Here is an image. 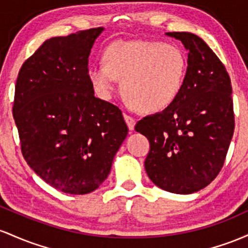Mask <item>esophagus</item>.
Listing matches in <instances>:
<instances>
[{"instance_id": "34e87169", "label": "esophagus", "mask_w": 248, "mask_h": 248, "mask_svg": "<svg viewBox=\"0 0 248 248\" xmlns=\"http://www.w3.org/2000/svg\"><path fill=\"white\" fill-rule=\"evenodd\" d=\"M124 119H125V122H126L127 126H129V129H130V130H133V129H135L136 119L133 118L132 116L127 115V113H124Z\"/></svg>"}]
</instances>
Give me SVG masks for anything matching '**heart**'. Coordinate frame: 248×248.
I'll return each instance as SVG.
<instances>
[{
    "label": "heart",
    "mask_w": 248,
    "mask_h": 248,
    "mask_svg": "<svg viewBox=\"0 0 248 248\" xmlns=\"http://www.w3.org/2000/svg\"><path fill=\"white\" fill-rule=\"evenodd\" d=\"M88 77L94 93L109 99L122 79V93L136 109L155 113L171 107L182 93L187 71L185 52L159 41H118L103 52Z\"/></svg>",
    "instance_id": "heart-1"
}]
</instances>
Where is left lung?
<instances>
[{"label":"left lung","instance_id":"8db88e82","mask_svg":"<svg viewBox=\"0 0 248 248\" xmlns=\"http://www.w3.org/2000/svg\"><path fill=\"white\" fill-rule=\"evenodd\" d=\"M188 50L187 71L177 101L144 117L135 130L149 139L145 170L155 185L188 194L212 183L234 132L232 85L226 68L202 38L168 32Z\"/></svg>","mask_w":248,"mask_h":248}]
</instances>
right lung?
<instances>
[{"label":"right lung","instance_id":"1","mask_svg":"<svg viewBox=\"0 0 248 248\" xmlns=\"http://www.w3.org/2000/svg\"><path fill=\"white\" fill-rule=\"evenodd\" d=\"M103 28L46 40L18 72L13 116L24 159L46 184L87 194L110 173L126 137L118 107L94 97L89 55Z\"/></svg>","mask_w":248,"mask_h":248}]
</instances>
